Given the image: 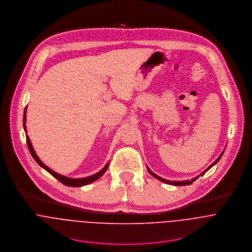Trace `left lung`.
<instances>
[{"mask_svg": "<svg viewBox=\"0 0 252 252\" xmlns=\"http://www.w3.org/2000/svg\"><path fill=\"white\" fill-rule=\"evenodd\" d=\"M223 153H224V150H223V152L219 155V157L216 159V161L208 168V169H206L202 174H200L199 176H197L196 178H194V179H192L191 180H182V181H179V180H176V181H173V180H165V179H163V178H160L159 176H157L156 174H154L148 167H146L147 168V171L149 172V174L151 175V176H153L155 179H157V180H161V181H163V182H165V183H168V184H172V185H178V186H180V185H189V184H191L192 182H194L195 180H198L199 179V177H202V176H204L205 174H206V172H208L213 166H215L216 165V163L219 161V159L221 158V156L223 155Z\"/></svg>", "mask_w": 252, "mask_h": 252, "instance_id": "8db88e82", "label": "left lung"}]
</instances>
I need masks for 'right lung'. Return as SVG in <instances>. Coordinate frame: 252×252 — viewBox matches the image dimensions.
<instances>
[{
    "mask_svg": "<svg viewBox=\"0 0 252 252\" xmlns=\"http://www.w3.org/2000/svg\"><path fill=\"white\" fill-rule=\"evenodd\" d=\"M26 111H27V108H25V109H24L23 127H24V131H25V134H26V140H27V144H28L29 150H30V152H31V154H32V156H33V158L36 160V163H37L41 168H43L45 171H47L50 175H52L54 178H56L60 182H62L63 184H65V185H67V186L79 187V186L87 185V184H89V183H91V182H93V181L100 179V178L106 173V171H107V169H108V163H107L106 166H105L100 172H98L97 174H94V175H92V176H90V177H86V178H82V179H72V178H68V177H65V176H63V175H60V174H58V173L52 171V170H51L50 168H48L46 165H44V164L40 161V159L37 157V155H36V152H35V150H34V148H33L32 143H31V141H30V138H29L28 135H27V130H26Z\"/></svg>",
    "mask_w": 252,
    "mask_h": 252,
    "instance_id": "right-lung-1",
    "label": "right lung"
}]
</instances>
